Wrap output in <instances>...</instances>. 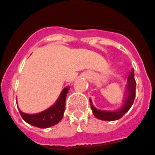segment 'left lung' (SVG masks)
I'll use <instances>...</instances> for the list:
<instances>
[{
	"mask_svg": "<svg viewBox=\"0 0 155 155\" xmlns=\"http://www.w3.org/2000/svg\"><path fill=\"white\" fill-rule=\"evenodd\" d=\"M135 89H136V82L134 79V70H131L127 80V85L125 86V94L124 98L123 104L119 108L114 111L100 110L95 108L92 104V100L89 99L90 106L92 108V113L95 118L103 121H115L123 116L133 105L134 98H135Z\"/></svg>",
	"mask_w": 155,
	"mask_h": 155,
	"instance_id": "8db88e82",
	"label": "left lung"
}]
</instances>
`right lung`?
I'll return each instance as SVG.
<instances>
[{
	"mask_svg": "<svg viewBox=\"0 0 155 155\" xmlns=\"http://www.w3.org/2000/svg\"><path fill=\"white\" fill-rule=\"evenodd\" d=\"M69 86L64 88L54 105L37 114H27L19 109L23 119L31 125L40 128H47L56 125L62 120L66 108V98Z\"/></svg>",
	"mask_w": 155,
	"mask_h": 155,
	"instance_id": "obj_1",
	"label": "right lung"
}]
</instances>
